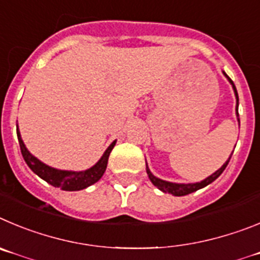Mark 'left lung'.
Masks as SVG:
<instances>
[{"label": "left lung", "instance_id": "left-lung-1", "mask_svg": "<svg viewBox=\"0 0 260 260\" xmlns=\"http://www.w3.org/2000/svg\"><path fill=\"white\" fill-rule=\"evenodd\" d=\"M223 74L225 75V78L228 79L229 83L232 84L233 90H235L236 100H237V105H236V114H237V116H238V93H237V89H236L235 84H233V81L231 80V78H229L228 75H226L225 72H223ZM238 120H240V119H238ZM231 156H232V155H231ZM231 156H229L228 160H226V162L224 163V165L221 166V167L219 168L216 172H214L211 176L206 177V179L202 180L201 182H194V184H177V182H170V181H165V180H162V179H158V177L154 176V175L151 174V171L149 170L147 165H146V172H147V176H149V179H150V181L153 182L154 185H155L156 188L159 189V190H162L163 193H170V194H172V196H176V197H181V196H186V194L193 193V191L198 190V189L205 188V186H207L209 184H211L212 181H215L217 177L223 174V171L225 170V167L228 166Z\"/></svg>", "mask_w": 260, "mask_h": 260}]
</instances>
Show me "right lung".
I'll list each match as a JSON object with an SVG mask.
<instances>
[{
  "label": "right lung",
  "mask_w": 260,
  "mask_h": 260,
  "mask_svg": "<svg viewBox=\"0 0 260 260\" xmlns=\"http://www.w3.org/2000/svg\"><path fill=\"white\" fill-rule=\"evenodd\" d=\"M16 135H18L20 151H22V155L23 158H24L25 163L28 165V167L31 168L37 176H40L43 180H45L46 182H49L50 185L55 186V188H60L62 190L67 191L81 190V189H85L88 188V186L93 185L94 182H97L98 180L101 179L102 175H104L105 171H106L110 153H111V150L114 149L116 142L114 141L113 144L107 147L106 151L104 153V155L101 156V159H100L93 167L88 168V170L85 171H63L50 167V166L45 165V163H43L41 160H39L36 156L32 155V154L28 151L27 147H25L22 137H20V132L18 125H16Z\"/></svg>",
  "instance_id": "right-lung-1"
}]
</instances>
